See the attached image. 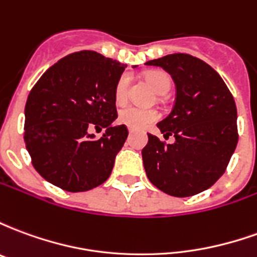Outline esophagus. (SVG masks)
I'll use <instances>...</instances> for the list:
<instances>
[{"label":"esophagus","instance_id":"obj_1","mask_svg":"<svg viewBox=\"0 0 257 257\" xmlns=\"http://www.w3.org/2000/svg\"><path fill=\"white\" fill-rule=\"evenodd\" d=\"M134 134V129H129V135H132Z\"/></svg>","mask_w":257,"mask_h":257}]
</instances>
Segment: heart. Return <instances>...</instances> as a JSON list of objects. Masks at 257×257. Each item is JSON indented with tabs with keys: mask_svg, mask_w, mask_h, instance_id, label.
<instances>
[{
	"mask_svg": "<svg viewBox=\"0 0 257 257\" xmlns=\"http://www.w3.org/2000/svg\"><path fill=\"white\" fill-rule=\"evenodd\" d=\"M146 78L150 82L151 86L158 93H165L171 88V78L169 75L161 71H150L146 74ZM129 93V77L126 74H122L118 78L115 84L114 96L117 103H125L128 99ZM160 117V114L153 108H143L139 106H125L118 112V121L123 125H126L131 129H143L149 126L150 123L156 122Z\"/></svg>",
	"mask_w": 257,
	"mask_h": 257,
	"instance_id": "1",
	"label": "heart"
}]
</instances>
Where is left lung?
Listing matches in <instances>:
<instances>
[{
    "label": "left lung",
    "instance_id": "left-lung-1",
    "mask_svg": "<svg viewBox=\"0 0 257 257\" xmlns=\"http://www.w3.org/2000/svg\"><path fill=\"white\" fill-rule=\"evenodd\" d=\"M171 74L176 97L172 111L157 123L165 145L149 134L142 150L151 183L173 197L209 189L226 171L238 143L237 107L230 90L209 64L186 53L146 62Z\"/></svg>",
    "mask_w": 257,
    "mask_h": 257
}]
</instances>
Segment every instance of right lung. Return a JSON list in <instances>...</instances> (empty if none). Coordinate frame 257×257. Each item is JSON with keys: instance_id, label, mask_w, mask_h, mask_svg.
<instances>
[{"instance_id": "right-lung-1", "label": "right lung", "mask_w": 257, "mask_h": 257, "mask_svg": "<svg viewBox=\"0 0 257 257\" xmlns=\"http://www.w3.org/2000/svg\"><path fill=\"white\" fill-rule=\"evenodd\" d=\"M126 64L95 51L60 59L42 74L25 108V142L36 171L71 193L104 183L128 138L114 125L115 84ZM136 67V66H132ZM104 127L100 138L89 132Z\"/></svg>"}]
</instances>
